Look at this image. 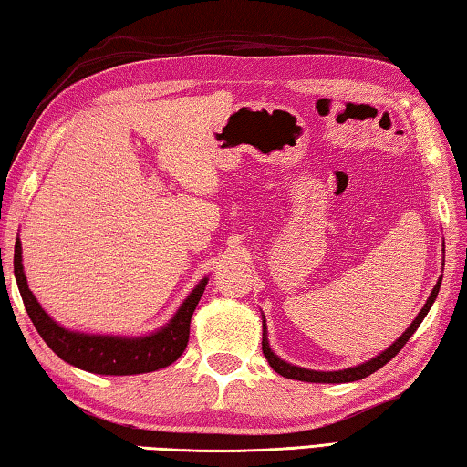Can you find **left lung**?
Masks as SVG:
<instances>
[{
  "label": "left lung",
  "instance_id": "obj_1",
  "mask_svg": "<svg viewBox=\"0 0 467 467\" xmlns=\"http://www.w3.org/2000/svg\"><path fill=\"white\" fill-rule=\"evenodd\" d=\"M439 288H441V280L437 282V286L432 288L429 300H426V305L422 306V311L418 313V317L412 321V326H410L404 336L400 339H395V344H391L389 348L383 354H379L377 358L365 362V365H358V367H352V368H344V370H331V373H319V370H309V368H300L295 365H288V362L280 360L275 354L270 350V344H267L265 339V327H264V342H262V350H264V357L270 362V367L275 370V373L286 377V379H296V381H306V383H350V381H360V379H365L368 375H373L375 370H379L381 367H385L387 362H389L395 354H398L401 348L406 346V342L410 337H412L414 331L420 327L422 319L426 317V313L434 303V298L439 295Z\"/></svg>",
  "mask_w": 467,
  "mask_h": 467
}]
</instances>
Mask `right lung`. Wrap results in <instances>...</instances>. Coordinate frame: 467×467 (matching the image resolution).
Listing matches in <instances>:
<instances>
[{"instance_id":"add662e5","label":"right lung","mask_w":467,"mask_h":467,"mask_svg":"<svg viewBox=\"0 0 467 467\" xmlns=\"http://www.w3.org/2000/svg\"><path fill=\"white\" fill-rule=\"evenodd\" d=\"M14 274L18 282L22 300H25L26 313L47 346L57 354L61 360L69 362L82 370L97 375H140L152 373L175 362L189 342V323L197 303L205 290L208 280H202L197 288L181 305L175 317L167 327L146 337H113V336H86L74 334L59 327L41 305L36 303L33 292L22 272V247L16 241L14 247Z\"/></svg>"}]
</instances>
